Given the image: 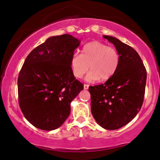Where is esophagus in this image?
Here are the masks:
<instances>
[{"mask_svg": "<svg viewBox=\"0 0 160 160\" xmlns=\"http://www.w3.org/2000/svg\"><path fill=\"white\" fill-rule=\"evenodd\" d=\"M89 88V85L88 84H84V89H88Z\"/></svg>", "mask_w": 160, "mask_h": 160, "instance_id": "esophagus-1", "label": "esophagus"}]
</instances>
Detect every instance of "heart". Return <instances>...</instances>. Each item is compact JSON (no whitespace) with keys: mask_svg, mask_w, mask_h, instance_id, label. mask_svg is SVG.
<instances>
[{"mask_svg":"<svg viewBox=\"0 0 160 160\" xmlns=\"http://www.w3.org/2000/svg\"><path fill=\"white\" fill-rule=\"evenodd\" d=\"M120 63V56L117 50L106 43L95 41L87 43L82 48V54H74L70 61L73 75L82 78L87 71V82L111 79L117 73Z\"/></svg>","mask_w":160,"mask_h":160,"instance_id":"1","label":"heart"}]
</instances>
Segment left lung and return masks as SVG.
<instances>
[{
    "instance_id": "obj_1",
    "label": "left lung",
    "mask_w": 160,
    "mask_h": 160,
    "mask_svg": "<svg viewBox=\"0 0 160 160\" xmlns=\"http://www.w3.org/2000/svg\"><path fill=\"white\" fill-rule=\"evenodd\" d=\"M120 56L117 73L104 84L89 87L91 111L102 128L117 130L128 124L141 110L146 83V70L139 54L113 36H103Z\"/></svg>"
}]
</instances>
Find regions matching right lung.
Segmentation results:
<instances>
[{"instance_id": "1", "label": "right lung", "mask_w": 160, "mask_h": 160, "mask_svg": "<svg viewBox=\"0 0 160 160\" xmlns=\"http://www.w3.org/2000/svg\"><path fill=\"white\" fill-rule=\"evenodd\" d=\"M80 42L69 34L49 37L25 59L17 81L19 104L36 128H60L71 113L72 100L84 89L70 66Z\"/></svg>"}]
</instances>
